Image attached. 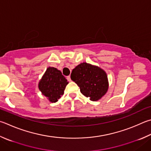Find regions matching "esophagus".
Instances as JSON below:
<instances>
[{
	"label": "esophagus",
	"mask_w": 151,
	"mask_h": 151,
	"mask_svg": "<svg viewBox=\"0 0 151 151\" xmlns=\"http://www.w3.org/2000/svg\"><path fill=\"white\" fill-rule=\"evenodd\" d=\"M67 81H71V79H70V76H67Z\"/></svg>",
	"instance_id": "34e87169"
}]
</instances>
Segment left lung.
I'll list each match as a JSON object with an SVG mask.
<instances>
[{"instance_id": "8db88e82", "label": "left lung", "mask_w": 151, "mask_h": 151, "mask_svg": "<svg viewBox=\"0 0 151 151\" xmlns=\"http://www.w3.org/2000/svg\"><path fill=\"white\" fill-rule=\"evenodd\" d=\"M71 80L80 87L81 92L92 101H97L108 90V76L102 68L87 63L77 65L72 70Z\"/></svg>"}]
</instances>
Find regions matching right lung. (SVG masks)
Returning a JSON list of instances; mask_svg holds the SVG:
<instances>
[{
  "label": "right lung",
  "mask_w": 151,
  "mask_h": 151,
  "mask_svg": "<svg viewBox=\"0 0 151 151\" xmlns=\"http://www.w3.org/2000/svg\"><path fill=\"white\" fill-rule=\"evenodd\" d=\"M68 82L61 71L54 67H48L39 82L38 87L42 94L47 98L49 102H57L64 90Z\"/></svg>",
  "instance_id": "obj_1"
}]
</instances>
